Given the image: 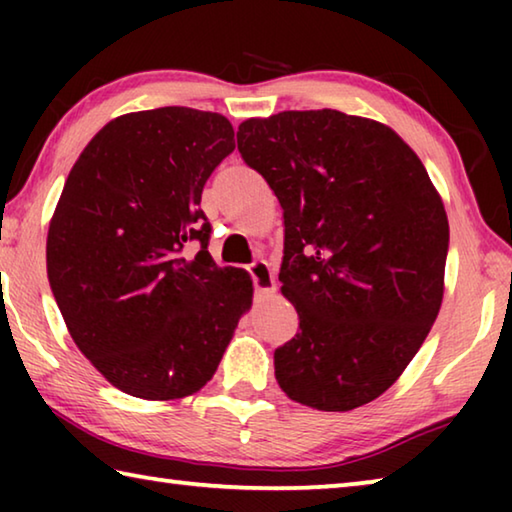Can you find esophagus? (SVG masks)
<instances>
[{
  "label": "esophagus",
  "instance_id": "obj_1",
  "mask_svg": "<svg viewBox=\"0 0 512 512\" xmlns=\"http://www.w3.org/2000/svg\"><path fill=\"white\" fill-rule=\"evenodd\" d=\"M248 273H250V277H253V284H255L257 291H262V293L275 291V275L271 271V266H268V262H264V259H259V262L250 264Z\"/></svg>",
  "mask_w": 512,
  "mask_h": 512
}]
</instances>
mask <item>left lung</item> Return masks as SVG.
I'll use <instances>...</instances> for the list:
<instances>
[{"mask_svg":"<svg viewBox=\"0 0 512 512\" xmlns=\"http://www.w3.org/2000/svg\"><path fill=\"white\" fill-rule=\"evenodd\" d=\"M237 144L284 212L300 332L275 350L277 384L318 411L377 400L443 302L449 223L427 169L393 128L329 108L246 119Z\"/></svg>","mask_w":512,"mask_h":512,"instance_id":"left-lung-1","label":"left lung"}]
</instances>
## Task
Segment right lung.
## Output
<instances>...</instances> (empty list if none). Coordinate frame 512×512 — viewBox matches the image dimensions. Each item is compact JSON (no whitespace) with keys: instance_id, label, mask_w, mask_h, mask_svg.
I'll return each instance as SVG.
<instances>
[{"instance_id":"add662e5","label":"right lung","mask_w":512,"mask_h":512,"mask_svg":"<svg viewBox=\"0 0 512 512\" xmlns=\"http://www.w3.org/2000/svg\"><path fill=\"white\" fill-rule=\"evenodd\" d=\"M232 151L219 112L167 106L108 121L69 171L49 223V284L74 343L119 391H201L253 302L244 268L207 253L212 225L198 207Z\"/></svg>"}]
</instances>
